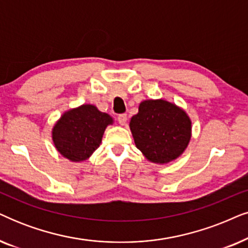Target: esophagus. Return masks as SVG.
<instances>
[{
    "instance_id": "34e87169",
    "label": "esophagus",
    "mask_w": 248,
    "mask_h": 248,
    "mask_svg": "<svg viewBox=\"0 0 248 248\" xmlns=\"http://www.w3.org/2000/svg\"><path fill=\"white\" fill-rule=\"evenodd\" d=\"M117 121H118V123H120L121 125H124L125 123H126V121H127L126 114H120V115H118Z\"/></svg>"
}]
</instances>
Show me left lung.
<instances>
[{
    "label": "left lung",
    "mask_w": 248,
    "mask_h": 248,
    "mask_svg": "<svg viewBox=\"0 0 248 248\" xmlns=\"http://www.w3.org/2000/svg\"><path fill=\"white\" fill-rule=\"evenodd\" d=\"M134 142L150 162L169 163L178 158L189 143L191 122L182 109L164 100H146L131 118Z\"/></svg>",
    "instance_id": "obj_1"
}]
</instances>
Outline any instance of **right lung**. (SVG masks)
Wrapping results in <instances>:
<instances>
[{
  "label": "right lung",
  "mask_w": 248,
  "mask_h": 248,
  "mask_svg": "<svg viewBox=\"0 0 248 248\" xmlns=\"http://www.w3.org/2000/svg\"><path fill=\"white\" fill-rule=\"evenodd\" d=\"M111 117L92 105L65 112L54 125L52 137L58 152L73 162L89 158L99 147Z\"/></svg>",
  "instance_id": "right-lung-1"
}]
</instances>
